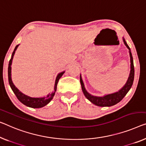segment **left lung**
Segmentation results:
<instances>
[{
    "mask_svg": "<svg viewBox=\"0 0 146 146\" xmlns=\"http://www.w3.org/2000/svg\"><path fill=\"white\" fill-rule=\"evenodd\" d=\"M123 40L124 44H125L127 48L129 49L130 60V71L129 77L128 78L127 82H126L125 85L122 87L120 90L116 92L104 95L103 96H97L92 95L87 92L85 87H84V84L83 80L82 79L81 75H80V84H81L82 90L83 92L84 95L85 96V97L89 101L92 102V104H94L96 106H100V107H110V106L115 105V104L119 103V102H121L123 100V98L125 96L126 94L130 90V89L131 88L132 84H133L134 78V67L133 63V58H132L131 51H130L129 45L127 44V43L126 42L124 37H123Z\"/></svg>",
    "mask_w": 146,
    "mask_h": 146,
    "instance_id": "left-lung-1",
    "label": "left lung"
}]
</instances>
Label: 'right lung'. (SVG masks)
Wrapping results in <instances>:
<instances>
[{"instance_id": "add662e5", "label": "right lung", "mask_w": 146, "mask_h": 146, "mask_svg": "<svg viewBox=\"0 0 146 146\" xmlns=\"http://www.w3.org/2000/svg\"><path fill=\"white\" fill-rule=\"evenodd\" d=\"M19 44H17L16 47H15L14 52H12V57H11V59L10 60L9 64H8V82H9V84L12 88V90L15 95L16 96L17 98L23 104H24L25 106H27V107L32 108H40L44 107V106H46L48 104L50 103L52 99H53V97L55 95L56 88H57V84L58 82V80L62 77V76L64 75L65 73V71H62V72H60V73L58 74L57 77L56 78L55 80V84H54V90L52 92L51 94L49 93L46 96H43V97H40V98H35V97H31L29 96H27L25 94H23V92H21L20 90H19L17 87L14 85V83H13L12 77H11V70H12V60L13 58H14V56L15 54V52H16V50L18 47Z\"/></svg>"}]
</instances>
